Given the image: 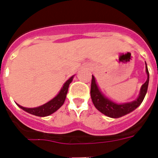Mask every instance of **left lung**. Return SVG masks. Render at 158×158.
<instances>
[{
	"label": "left lung",
	"instance_id": "obj_1",
	"mask_svg": "<svg viewBox=\"0 0 158 158\" xmlns=\"http://www.w3.org/2000/svg\"><path fill=\"white\" fill-rule=\"evenodd\" d=\"M146 72L147 74V80L142 85L140 92L136 99L133 101L127 102V103H115L113 100H110L102 93L96 82V78L93 75L91 84V98L93 103L96 108L100 112L103 113L106 116L110 118H120L125 115H127L131 111L135 110L137 107L140 106L142 102L143 101L147 93L148 85H149V71H148L147 65L146 63Z\"/></svg>",
	"mask_w": 158,
	"mask_h": 158
}]
</instances>
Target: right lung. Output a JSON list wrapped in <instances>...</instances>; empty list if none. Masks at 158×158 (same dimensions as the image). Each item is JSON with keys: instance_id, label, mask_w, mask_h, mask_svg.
Listing matches in <instances>:
<instances>
[{"instance_id": "1", "label": "right lung", "mask_w": 158, "mask_h": 158, "mask_svg": "<svg viewBox=\"0 0 158 158\" xmlns=\"http://www.w3.org/2000/svg\"><path fill=\"white\" fill-rule=\"evenodd\" d=\"M73 77H74V75H73L72 77H70L64 83L62 89H60L59 93L54 96L52 100H51L50 101L46 103V104H43V105L39 106V107H24L18 104H17L18 107H20L23 111H27V113H30L31 115L40 117L48 116V115H51L54 112H55L57 110L59 109L60 107L62 106V104H64L65 98H66L67 93H68V89H69V84L72 82Z\"/></svg>"}]
</instances>
